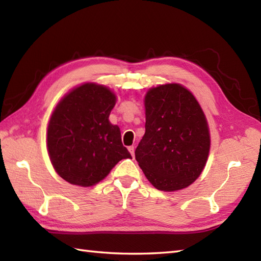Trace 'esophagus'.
<instances>
[{
  "label": "esophagus",
  "mask_w": 261,
  "mask_h": 261,
  "mask_svg": "<svg viewBox=\"0 0 261 261\" xmlns=\"http://www.w3.org/2000/svg\"><path fill=\"white\" fill-rule=\"evenodd\" d=\"M127 149H129V151H130V153L132 154V157H134L135 158V146H130L129 148H127Z\"/></svg>",
  "instance_id": "esophagus-1"
}]
</instances>
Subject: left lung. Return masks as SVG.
Instances as JSON below:
<instances>
[{"label": "left lung", "mask_w": 261, "mask_h": 261, "mask_svg": "<svg viewBox=\"0 0 261 261\" xmlns=\"http://www.w3.org/2000/svg\"><path fill=\"white\" fill-rule=\"evenodd\" d=\"M146 132L136 159L148 180L159 191L190 186L206 164L210 132L193 94L179 84L149 90L145 97Z\"/></svg>", "instance_id": "left-lung-1"}]
</instances>
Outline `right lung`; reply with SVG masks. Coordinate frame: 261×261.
Wrapping results in <instances>:
<instances>
[{
  "label": "right lung",
  "instance_id": "obj_1",
  "mask_svg": "<svg viewBox=\"0 0 261 261\" xmlns=\"http://www.w3.org/2000/svg\"><path fill=\"white\" fill-rule=\"evenodd\" d=\"M115 95L103 85L87 84L68 93L49 121L47 145L51 164L66 181L93 186L120 160L132 158L109 115Z\"/></svg>",
  "mask_w": 261,
  "mask_h": 261
}]
</instances>
